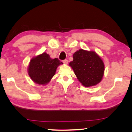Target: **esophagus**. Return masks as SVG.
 <instances>
[{
    "label": "esophagus",
    "instance_id": "obj_1",
    "mask_svg": "<svg viewBox=\"0 0 132 132\" xmlns=\"http://www.w3.org/2000/svg\"><path fill=\"white\" fill-rule=\"evenodd\" d=\"M63 63H64V64H68V60H67V59H65V60L63 61Z\"/></svg>",
    "mask_w": 132,
    "mask_h": 132
}]
</instances>
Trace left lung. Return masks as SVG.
Listing matches in <instances>:
<instances>
[{"mask_svg":"<svg viewBox=\"0 0 132 132\" xmlns=\"http://www.w3.org/2000/svg\"><path fill=\"white\" fill-rule=\"evenodd\" d=\"M69 63L77 79L85 87L95 86L102 81L104 73V64L101 57L94 51L77 50Z\"/></svg>","mask_w":132,"mask_h":132,"instance_id":"8db88e82","label":"left lung"}]
</instances>
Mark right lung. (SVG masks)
I'll return each instance as SVG.
<instances>
[{
    "label": "right lung",
    "instance_id": "add662e5",
    "mask_svg": "<svg viewBox=\"0 0 132 132\" xmlns=\"http://www.w3.org/2000/svg\"><path fill=\"white\" fill-rule=\"evenodd\" d=\"M63 64L57 58L52 59L46 53L39 54L30 59L28 68V75L35 84L46 85L55 76L57 67Z\"/></svg>",
    "mask_w": 132,
    "mask_h": 132
}]
</instances>
